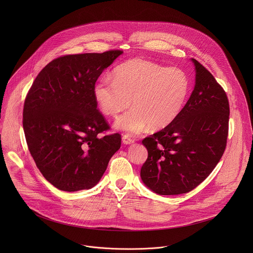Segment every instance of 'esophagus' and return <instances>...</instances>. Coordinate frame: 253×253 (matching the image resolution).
I'll return each instance as SVG.
<instances>
[{"label": "esophagus", "mask_w": 253, "mask_h": 253, "mask_svg": "<svg viewBox=\"0 0 253 253\" xmlns=\"http://www.w3.org/2000/svg\"><path fill=\"white\" fill-rule=\"evenodd\" d=\"M122 141H123V144L129 145L132 144V143L134 142V139L130 138L128 135H124V136L122 137Z\"/></svg>", "instance_id": "obj_1"}]
</instances>
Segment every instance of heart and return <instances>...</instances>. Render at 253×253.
Here are the masks:
<instances>
[{
    "instance_id": "b5f03b06",
    "label": "heart",
    "mask_w": 253,
    "mask_h": 253,
    "mask_svg": "<svg viewBox=\"0 0 253 253\" xmlns=\"http://www.w3.org/2000/svg\"><path fill=\"white\" fill-rule=\"evenodd\" d=\"M190 92V79L179 68H169L142 59H129L115 68L112 79L101 77L93 85V96L101 112L121 116L114 126L137 134L148 126L160 130L173 124Z\"/></svg>"
}]
</instances>
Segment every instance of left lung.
Segmentation results:
<instances>
[{
  "instance_id": "8db88e82",
  "label": "left lung",
  "mask_w": 253,
  "mask_h": 253,
  "mask_svg": "<svg viewBox=\"0 0 253 253\" xmlns=\"http://www.w3.org/2000/svg\"><path fill=\"white\" fill-rule=\"evenodd\" d=\"M195 87L177 120L146 137L148 158L140 176L159 195L185 194L214 169L227 144L229 101L211 73L191 58Z\"/></svg>"
}]
</instances>
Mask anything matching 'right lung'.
Listing matches in <instances>:
<instances>
[{
  "label": "right lung",
  "instance_id": "add662e5",
  "mask_svg": "<svg viewBox=\"0 0 253 253\" xmlns=\"http://www.w3.org/2000/svg\"><path fill=\"white\" fill-rule=\"evenodd\" d=\"M122 50L70 54L49 62L37 76L23 108L28 149L43 177L61 191L95 186L121 147L97 109L93 85Z\"/></svg>",
  "mask_w": 253,
  "mask_h": 253
}]
</instances>
